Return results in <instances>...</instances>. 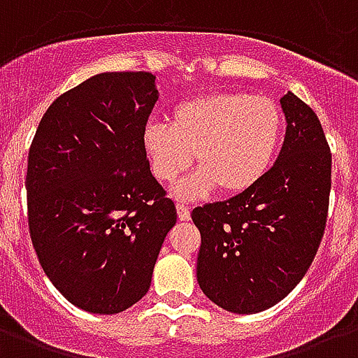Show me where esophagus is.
I'll return each instance as SVG.
<instances>
[{"instance_id": "1", "label": "esophagus", "mask_w": 358, "mask_h": 358, "mask_svg": "<svg viewBox=\"0 0 358 358\" xmlns=\"http://www.w3.org/2000/svg\"><path fill=\"white\" fill-rule=\"evenodd\" d=\"M177 216L181 222H188L190 220V208L187 205H182V203H177Z\"/></svg>"}]
</instances>
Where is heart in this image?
<instances>
[{
	"label": "heart",
	"instance_id": "b5f03b06",
	"mask_svg": "<svg viewBox=\"0 0 358 358\" xmlns=\"http://www.w3.org/2000/svg\"><path fill=\"white\" fill-rule=\"evenodd\" d=\"M282 133V110L268 96L214 92L177 103L170 125H145L142 150L153 177L166 185L185 173L196 155L199 170L176 187L181 199H197L216 188L238 196L270 171Z\"/></svg>",
	"mask_w": 358,
	"mask_h": 358
}]
</instances>
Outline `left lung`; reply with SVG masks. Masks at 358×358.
<instances>
[{"label": "left lung", "mask_w": 358, "mask_h": 358, "mask_svg": "<svg viewBox=\"0 0 358 358\" xmlns=\"http://www.w3.org/2000/svg\"><path fill=\"white\" fill-rule=\"evenodd\" d=\"M287 134L266 177L227 201L196 207L197 282L229 313L255 314L292 292L324 238L331 151L318 116L292 92L281 98Z\"/></svg>", "instance_id": "obj_1"}]
</instances>
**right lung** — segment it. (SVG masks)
Segmentation results:
<instances>
[{"label":"right lung","instance_id":"right-lung-1","mask_svg":"<svg viewBox=\"0 0 358 358\" xmlns=\"http://www.w3.org/2000/svg\"><path fill=\"white\" fill-rule=\"evenodd\" d=\"M159 99L150 71H107L51 103L27 161L33 248L76 307L118 314L150 290L176 205L157 182L142 131Z\"/></svg>","mask_w":358,"mask_h":358}]
</instances>
